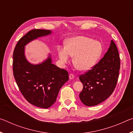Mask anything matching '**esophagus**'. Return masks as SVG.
<instances>
[{"instance_id": "1", "label": "esophagus", "mask_w": 133, "mask_h": 133, "mask_svg": "<svg viewBox=\"0 0 133 133\" xmlns=\"http://www.w3.org/2000/svg\"><path fill=\"white\" fill-rule=\"evenodd\" d=\"M75 78V76H74L73 74H70L69 75V78L70 80H71V79H73V78Z\"/></svg>"}]
</instances>
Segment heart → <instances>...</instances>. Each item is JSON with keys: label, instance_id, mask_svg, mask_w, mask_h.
Returning a JSON list of instances; mask_svg holds the SVG:
<instances>
[{"label": "heart", "instance_id": "b5f03b06", "mask_svg": "<svg viewBox=\"0 0 133 133\" xmlns=\"http://www.w3.org/2000/svg\"><path fill=\"white\" fill-rule=\"evenodd\" d=\"M66 45L57 46L60 63L64 65L74 56V64L83 71L93 68L103 53V46L100 42L84 36L70 37L66 40Z\"/></svg>", "mask_w": 133, "mask_h": 133}]
</instances>
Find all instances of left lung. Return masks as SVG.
<instances>
[{
	"instance_id": "1",
	"label": "left lung",
	"mask_w": 133,
	"mask_h": 133,
	"mask_svg": "<svg viewBox=\"0 0 133 133\" xmlns=\"http://www.w3.org/2000/svg\"><path fill=\"white\" fill-rule=\"evenodd\" d=\"M120 68L118 51L111 40L109 49L100 61L90 70L80 76L83 89L79 97L83 104L94 106L106 100L115 89Z\"/></svg>"
}]
</instances>
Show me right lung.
I'll return each instance as SVG.
<instances>
[{
  "label": "right lung",
  "mask_w": 133,
  "mask_h": 133,
  "mask_svg": "<svg viewBox=\"0 0 133 133\" xmlns=\"http://www.w3.org/2000/svg\"><path fill=\"white\" fill-rule=\"evenodd\" d=\"M51 33L42 29L29 31L19 40L13 55V75L20 91L29 103L43 109L56 102L60 88L69 80L68 72L53 64L50 55L39 64H31L24 51L29 43Z\"/></svg>",
  "instance_id": "right-lung-1"
}]
</instances>
